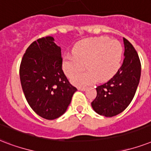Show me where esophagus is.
I'll use <instances>...</instances> for the list:
<instances>
[{"label": "esophagus", "instance_id": "esophagus-1", "mask_svg": "<svg viewBox=\"0 0 151 151\" xmlns=\"http://www.w3.org/2000/svg\"><path fill=\"white\" fill-rule=\"evenodd\" d=\"M78 90H81V91H85L86 89V87H78Z\"/></svg>", "mask_w": 151, "mask_h": 151}]
</instances>
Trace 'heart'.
I'll use <instances>...</instances> for the list:
<instances>
[{
    "label": "heart",
    "mask_w": 151,
    "mask_h": 151,
    "mask_svg": "<svg viewBox=\"0 0 151 151\" xmlns=\"http://www.w3.org/2000/svg\"><path fill=\"white\" fill-rule=\"evenodd\" d=\"M123 47L117 40L107 37L89 38L78 42L73 54H67L63 60V69L69 77L83 70L73 78L78 85L93 84L111 79L121 65Z\"/></svg>",
    "instance_id": "obj_1"
}]
</instances>
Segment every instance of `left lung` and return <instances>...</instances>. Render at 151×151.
Wrapping results in <instances>:
<instances>
[{
  "instance_id": "8db88e82",
  "label": "left lung",
  "mask_w": 151,
  "mask_h": 151,
  "mask_svg": "<svg viewBox=\"0 0 151 151\" xmlns=\"http://www.w3.org/2000/svg\"><path fill=\"white\" fill-rule=\"evenodd\" d=\"M124 59L117 73L106 83L97 86L91 105L96 113L111 117L121 113L132 102L139 83L141 63L132 44L124 38Z\"/></svg>"
}]
</instances>
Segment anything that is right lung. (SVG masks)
<instances>
[{
	"instance_id": "obj_1",
	"label": "right lung",
	"mask_w": 151,
	"mask_h": 151,
	"mask_svg": "<svg viewBox=\"0 0 151 151\" xmlns=\"http://www.w3.org/2000/svg\"><path fill=\"white\" fill-rule=\"evenodd\" d=\"M51 36L34 41L19 65V78L25 98L35 113L55 119L65 113L77 88L63 70L61 48Z\"/></svg>"
}]
</instances>
